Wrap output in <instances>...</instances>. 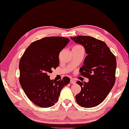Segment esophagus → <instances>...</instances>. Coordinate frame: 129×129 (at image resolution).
<instances>
[{"label":"esophagus","mask_w":129,"mask_h":129,"mask_svg":"<svg viewBox=\"0 0 129 129\" xmlns=\"http://www.w3.org/2000/svg\"><path fill=\"white\" fill-rule=\"evenodd\" d=\"M70 83H71V84H75L76 83V81H75V80H74L73 79H71V81H70Z\"/></svg>","instance_id":"1"}]
</instances>
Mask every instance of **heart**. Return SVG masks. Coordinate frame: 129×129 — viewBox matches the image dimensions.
<instances>
[{"mask_svg":"<svg viewBox=\"0 0 129 129\" xmlns=\"http://www.w3.org/2000/svg\"><path fill=\"white\" fill-rule=\"evenodd\" d=\"M79 46H77L76 47H79Z\"/></svg>","mask_w":129,"mask_h":129,"instance_id":"obj_1","label":"heart"}]
</instances>
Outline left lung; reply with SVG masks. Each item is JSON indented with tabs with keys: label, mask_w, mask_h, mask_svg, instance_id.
<instances>
[{
	"label": "left lung",
	"mask_w": 129,
	"mask_h": 129,
	"mask_svg": "<svg viewBox=\"0 0 129 129\" xmlns=\"http://www.w3.org/2000/svg\"><path fill=\"white\" fill-rule=\"evenodd\" d=\"M70 38L83 46L87 54L79 71L88 78V82H77L81 91L75 96L76 101L85 108L96 106L105 100L114 85L116 58L106 44L100 40L89 36Z\"/></svg>",
	"instance_id": "1"
}]
</instances>
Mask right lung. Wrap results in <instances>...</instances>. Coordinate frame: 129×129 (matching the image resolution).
Returning <instances> with one entry per match:
<instances>
[{
  "instance_id": "1",
  "label": "right lung",
  "mask_w": 129,
  "mask_h": 129,
  "mask_svg": "<svg viewBox=\"0 0 129 129\" xmlns=\"http://www.w3.org/2000/svg\"><path fill=\"white\" fill-rule=\"evenodd\" d=\"M70 42L67 38L50 37L33 42L21 57L19 82L29 100L39 107L54 106L62 88L70 83L64 77L60 81L50 79L48 74L58 67L60 52Z\"/></svg>"
}]
</instances>
